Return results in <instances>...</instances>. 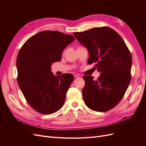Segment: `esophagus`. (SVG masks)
I'll list each match as a JSON object with an SVG mask.
<instances>
[{
    "instance_id": "34e87169",
    "label": "esophagus",
    "mask_w": 146,
    "mask_h": 146,
    "mask_svg": "<svg viewBox=\"0 0 146 146\" xmlns=\"http://www.w3.org/2000/svg\"><path fill=\"white\" fill-rule=\"evenodd\" d=\"M74 77L75 78H80V76L79 74H75L74 75Z\"/></svg>"
}]
</instances>
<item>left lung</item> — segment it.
Instances as JSON below:
<instances>
[{
  "mask_svg": "<svg viewBox=\"0 0 146 146\" xmlns=\"http://www.w3.org/2000/svg\"><path fill=\"white\" fill-rule=\"evenodd\" d=\"M73 34L89 52L88 63H96L95 68L101 72L97 80L91 76L83 77L85 104L96 111H108L121 100L130 83V52L122 37L110 27Z\"/></svg>",
  "mask_w": 146,
  "mask_h": 146,
  "instance_id": "1",
  "label": "left lung"
}]
</instances>
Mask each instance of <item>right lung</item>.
<instances>
[{"mask_svg":"<svg viewBox=\"0 0 146 146\" xmlns=\"http://www.w3.org/2000/svg\"><path fill=\"white\" fill-rule=\"evenodd\" d=\"M75 40L72 35L45 30L27 39L17 54V83L28 104L36 111L50 114L63 107L74 76H55L52 63L61 59L64 48Z\"/></svg>","mask_w":146,"mask_h":146,"instance_id":"right-lung-1","label":"right lung"}]
</instances>
